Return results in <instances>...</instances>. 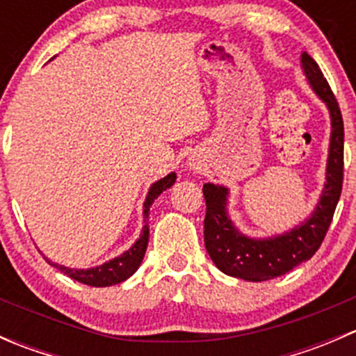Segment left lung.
<instances>
[{"mask_svg":"<svg viewBox=\"0 0 356 356\" xmlns=\"http://www.w3.org/2000/svg\"><path fill=\"white\" fill-rule=\"evenodd\" d=\"M301 65L314 91L331 111L332 132L327 160V184L314 215L305 224L270 239H251L238 232L225 213L227 189L210 182L204 184V246L218 270L232 277L253 282L268 281L293 270L301 261L310 260L327 234L339 201L344 170L343 115L317 62L308 53H303Z\"/></svg>","mask_w":356,"mask_h":356,"instance_id":"1","label":"left lung"}]
</instances>
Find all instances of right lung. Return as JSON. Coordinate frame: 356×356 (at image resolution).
I'll use <instances>...</instances> for the list:
<instances>
[{
    "mask_svg": "<svg viewBox=\"0 0 356 356\" xmlns=\"http://www.w3.org/2000/svg\"><path fill=\"white\" fill-rule=\"evenodd\" d=\"M175 177H177V175L172 172V174H168L167 177L160 179V181L152 186V189H149L148 196H146V201H145L146 220H145V227H143L141 238L136 241V245L132 246L131 250L125 251L124 254L106 261V264L99 265V267L88 268V270H77V268H68V267H63V265L51 264L48 258H46V261L51 264L53 267L58 268L60 272H63V274L68 275L70 279H74V281L92 286V288H105V286H113V284H118V282H124L125 279H129L136 270H138L143 258H145L146 246H148V238H149V225H148L149 207H152L153 201H155L158 196L165 191V189H168L172 184H174Z\"/></svg>",
    "mask_w": 356,
    "mask_h": 356,
    "instance_id": "obj_1",
    "label": "right lung"
}]
</instances>
